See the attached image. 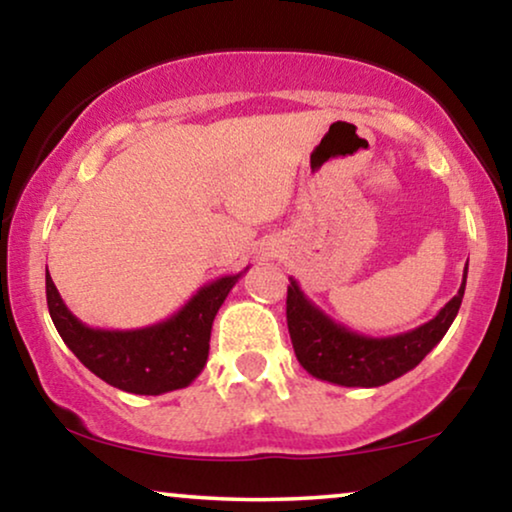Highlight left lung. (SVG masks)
<instances>
[{"label":"left lung","mask_w":512,"mask_h":512,"mask_svg":"<svg viewBox=\"0 0 512 512\" xmlns=\"http://www.w3.org/2000/svg\"><path fill=\"white\" fill-rule=\"evenodd\" d=\"M466 270L459 293L436 317L408 333L387 335V338H370L333 321L305 296L296 279L289 277L286 324H289L296 359L312 377L340 387L370 389L396 380L415 368L452 326L464 298Z\"/></svg>","instance_id":"8db88e82"}]
</instances>
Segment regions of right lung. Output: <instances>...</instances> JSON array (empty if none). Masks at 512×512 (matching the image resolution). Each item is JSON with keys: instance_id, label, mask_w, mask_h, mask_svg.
<instances>
[{"instance_id": "add662e5", "label": "right lung", "mask_w": 512, "mask_h": 512, "mask_svg": "<svg viewBox=\"0 0 512 512\" xmlns=\"http://www.w3.org/2000/svg\"><path fill=\"white\" fill-rule=\"evenodd\" d=\"M240 277L242 272L214 279L170 319L135 331L83 324L69 312L48 272L46 300L60 338L90 373L128 394L160 396L188 387L202 373L214 317Z\"/></svg>"}]
</instances>
